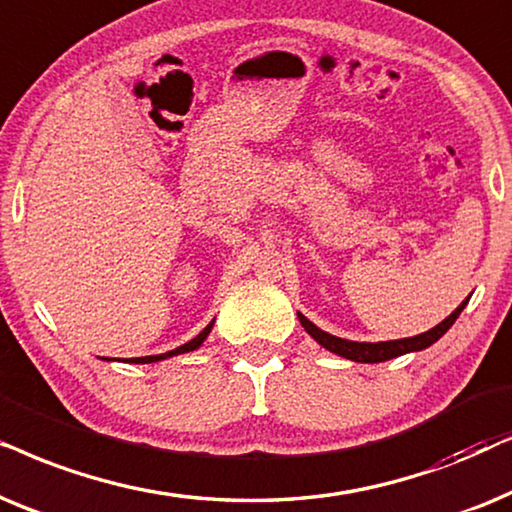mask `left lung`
<instances>
[{
	"mask_svg": "<svg viewBox=\"0 0 512 512\" xmlns=\"http://www.w3.org/2000/svg\"><path fill=\"white\" fill-rule=\"evenodd\" d=\"M470 299V297H468ZM461 302L456 309L449 313V316L442 320L440 325L431 327L428 332H421L417 337H407V339H393V342H377V344H370V342H349V339H342V337H335V335H327V332L320 330L311 323L309 318H304L302 313H297L299 323L309 335L316 339L320 346H325L327 351L337 353V356L342 358H349V360H356V363H384V360H391V358H398L403 356V353H410V351H421V349H428V346L438 342V339L445 335L449 327L454 325V320L459 318V313L463 311V306L468 304Z\"/></svg>",
	"mask_w": 512,
	"mask_h": 512,
	"instance_id": "8db88e82",
	"label": "left lung"
}]
</instances>
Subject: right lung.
Wrapping results in <instances>:
<instances>
[{
    "label": "right lung",
    "mask_w": 512,
    "mask_h": 512,
    "mask_svg": "<svg viewBox=\"0 0 512 512\" xmlns=\"http://www.w3.org/2000/svg\"><path fill=\"white\" fill-rule=\"evenodd\" d=\"M210 330H213V323H210L208 327H203V332H199V335H196V337L192 339V342H187V344L177 346V349L168 351V353H161V356H145V358H133V363H156V360H163V358L177 356V353H189V351L199 349V346L203 344V339H206V337L210 335Z\"/></svg>",
    "instance_id": "1"
}]
</instances>
